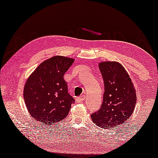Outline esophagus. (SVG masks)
<instances>
[{"mask_svg":"<svg viewBox=\"0 0 158 158\" xmlns=\"http://www.w3.org/2000/svg\"><path fill=\"white\" fill-rule=\"evenodd\" d=\"M85 100V96H82V97H77V99H76V101H77V102H84Z\"/></svg>","mask_w":158,"mask_h":158,"instance_id":"obj_1","label":"esophagus"}]
</instances>
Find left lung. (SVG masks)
I'll use <instances>...</instances> for the list:
<instances>
[{"instance_id":"obj_1","label":"left lung","mask_w":158,"mask_h":158,"mask_svg":"<svg viewBox=\"0 0 158 158\" xmlns=\"http://www.w3.org/2000/svg\"><path fill=\"white\" fill-rule=\"evenodd\" d=\"M105 92L100 109L92 114L97 126L114 128L128 119L135 110L137 96L131 78L117 61H102L99 64Z\"/></svg>"}]
</instances>
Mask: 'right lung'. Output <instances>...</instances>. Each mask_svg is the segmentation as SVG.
Masks as SVG:
<instances>
[{"mask_svg": "<svg viewBox=\"0 0 158 158\" xmlns=\"http://www.w3.org/2000/svg\"><path fill=\"white\" fill-rule=\"evenodd\" d=\"M74 59L52 56L41 63L28 77L23 99L30 116L44 126L52 125L68 116L74 102L68 91L64 74Z\"/></svg>", "mask_w": 158, "mask_h": 158, "instance_id": "add662e5", "label": "right lung"}]
</instances>
